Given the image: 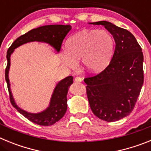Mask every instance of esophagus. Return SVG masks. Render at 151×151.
Masks as SVG:
<instances>
[{"mask_svg": "<svg viewBox=\"0 0 151 151\" xmlns=\"http://www.w3.org/2000/svg\"><path fill=\"white\" fill-rule=\"evenodd\" d=\"M75 82H82V78H80V77H76V78H75Z\"/></svg>", "mask_w": 151, "mask_h": 151, "instance_id": "obj_1", "label": "esophagus"}]
</instances>
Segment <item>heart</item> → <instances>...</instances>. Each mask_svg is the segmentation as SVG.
<instances>
[{"mask_svg":"<svg viewBox=\"0 0 151 151\" xmlns=\"http://www.w3.org/2000/svg\"><path fill=\"white\" fill-rule=\"evenodd\" d=\"M113 40L105 30H85L72 36L66 43L61 59L66 67L75 69L82 60L83 67L91 73H99L111 58Z\"/></svg>","mask_w":151,"mask_h":151,"instance_id":"1","label":"heart"}]
</instances>
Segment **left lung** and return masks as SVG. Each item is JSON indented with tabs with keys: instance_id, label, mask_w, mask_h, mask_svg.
Segmentation results:
<instances>
[{
	"instance_id": "1",
	"label": "left lung",
	"mask_w": 151,
	"mask_h": 151,
	"mask_svg": "<svg viewBox=\"0 0 151 151\" xmlns=\"http://www.w3.org/2000/svg\"><path fill=\"white\" fill-rule=\"evenodd\" d=\"M102 25L113 36L116 47L110 64L99 74L84 79L91 109L106 122L127 116L134 109L144 83V57L130 32L106 21Z\"/></svg>"
}]
</instances>
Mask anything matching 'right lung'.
I'll return each mask as SVG.
<instances>
[{
	"mask_svg": "<svg viewBox=\"0 0 151 151\" xmlns=\"http://www.w3.org/2000/svg\"><path fill=\"white\" fill-rule=\"evenodd\" d=\"M70 29H71L70 25H50V26H41L37 29H32L26 34L17 38L13 41V43L6 52L7 65L5 69V79L7 84L10 103L13 107H15L17 111L19 112L22 116H24L31 122L38 125H45V126L54 125L65 115L67 110L66 95H67L69 87L73 82V77L72 76L66 77L57 84L54 91V93L52 94L50 106L47 107V110L39 113H27L17 106L16 103L14 102L13 95L10 91V80L8 77L10 66V55L14 49L18 47L19 46L27 42L35 41H43L48 43L49 45L54 47L57 52H59L61 48L63 41Z\"/></svg>",
	"mask_w": 151,
	"mask_h": 151,
	"instance_id": "obj_1",
	"label": "right lung"
}]
</instances>
